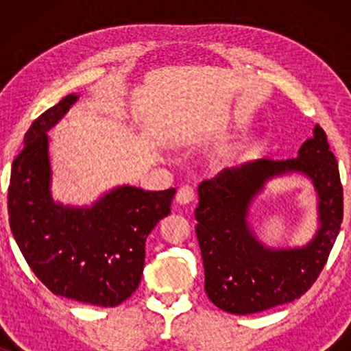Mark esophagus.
Returning <instances> with one entry per match:
<instances>
[{"label": "esophagus", "instance_id": "34e87169", "mask_svg": "<svg viewBox=\"0 0 351 351\" xmlns=\"http://www.w3.org/2000/svg\"><path fill=\"white\" fill-rule=\"evenodd\" d=\"M195 199V189L191 185H184L182 189H179L176 196V201L179 204H189Z\"/></svg>", "mask_w": 351, "mask_h": 351}]
</instances>
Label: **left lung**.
Segmentation results:
<instances>
[{
	"label": "left lung",
	"mask_w": 351,
	"mask_h": 351,
	"mask_svg": "<svg viewBox=\"0 0 351 351\" xmlns=\"http://www.w3.org/2000/svg\"><path fill=\"white\" fill-rule=\"evenodd\" d=\"M286 171H302L314 182L322 227L305 248L270 252L252 234L247 210L263 184ZM198 195L195 219L206 294L215 306L233 315L258 313L304 295L323 271L343 219L337 160L319 126L297 158H263L223 169L201 182Z\"/></svg>",
	"instance_id": "8db88e82"
}]
</instances>
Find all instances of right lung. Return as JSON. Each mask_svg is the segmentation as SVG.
Returning <instances> with one entry per match:
<instances>
[{"label": "right lung", "instance_id": "obj_1", "mask_svg": "<svg viewBox=\"0 0 351 351\" xmlns=\"http://www.w3.org/2000/svg\"><path fill=\"white\" fill-rule=\"evenodd\" d=\"M78 95L69 94L40 114L12 161L9 227L28 267L52 294L97 306H117L141 282L145 241L171 213L176 189L119 186L93 208L52 201L47 131Z\"/></svg>", "mask_w": 351, "mask_h": 351}]
</instances>
